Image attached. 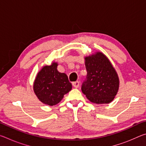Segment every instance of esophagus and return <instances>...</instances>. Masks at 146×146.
Segmentation results:
<instances>
[{
    "instance_id": "obj_1",
    "label": "esophagus",
    "mask_w": 146,
    "mask_h": 146,
    "mask_svg": "<svg viewBox=\"0 0 146 146\" xmlns=\"http://www.w3.org/2000/svg\"><path fill=\"white\" fill-rule=\"evenodd\" d=\"M73 86L74 88H77L79 87V86H80V82H78V81H76V82H74L73 83Z\"/></svg>"
}]
</instances>
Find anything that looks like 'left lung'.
Masks as SVG:
<instances>
[{
	"label": "left lung",
	"mask_w": 146,
	"mask_h": 146,
	"mask_svg": "<svg viewBox=\"0 0 146 146\" xmlns=\"http://www.w3.org/2000/svg\"><path fill=\"white\" fill-rule=\"evenodd\" d=\"M84 60L88 73L87 80L82 84V93L93 103L111 102L120 85L118 74L111 62L100 51L85 56Z\"/></svg>",
	"instance_id": "obj_1"
}]
</instances>
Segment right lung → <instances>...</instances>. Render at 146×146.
Returning a JSON list of instances; mask_svg holds the SVG:
<instances>
[{
	"mask_svg": "<svg viewBox=\"0 0 146 146\" xmlns=\"http://www.w3.org/2000/svg\"><path fill=\"white\" fill-rule=\"evenodd\" d=\"M58 63L44 66L38 71L33 82V91L44 104L55 106L60 102L65 94L72 89L66 73L57 70Z\"/></svg>",
	"mask_w": 146,
	"mask_h": 146,
	"instance_id": "add662e5",
	"label": "right lung"
}]
</instances>
